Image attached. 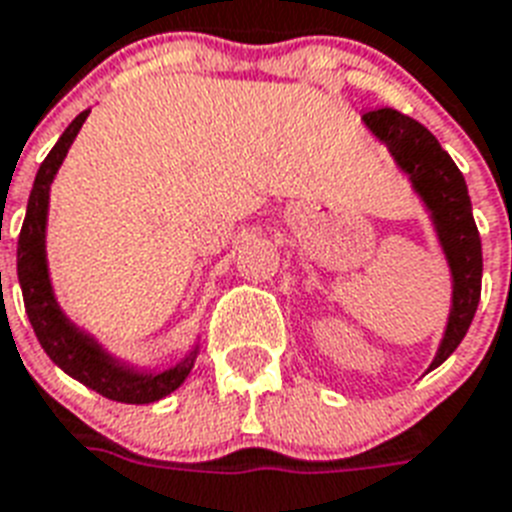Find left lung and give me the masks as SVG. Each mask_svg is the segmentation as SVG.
I'll list each match as a JSON object with an SVG mask.
<instances>
[{"label": "left lung", "instance_id": "left-lung-1", "mask_svg": "<svg viewBox=\"0 0 512 512\" xmlns=\"http://www.w3.org/2000/svg\"><path fill=\"white\" fill-rule=\"evenodd\" d=\"M362 121L375 134V140L388 147L394 163L428 211L452 277L447 325L436 357L425 370L431 372L441 362H447L449 354L460 346L481 298L484 259H481V237L473 222L468 185L447 150L415 118L402 116L399 110L380 108L365 113Z\"/></svg>", "mask_w": 512, "mask_h": 512}]
</instances>
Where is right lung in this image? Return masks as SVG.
I'll list each match as a JSON object with an SVG mask.
<instances>
[{
	"label": "right lung",
	"instance_id": "add662e5",
	"mask_svg": "<svg viewBox=\"0 0 512 512\" xmlns=\"http://www.w3.org/2000/svg\"><path fill=\"white\" fill-rule=\"evenodd\" d=\"M87 116L89 110H84L73 118L63 137L55 142V147L49 150V155L36 171L34 190L28 195L26 222H23L18 237V282L36 338L60 370L68 372L73 380H79L105 399L124 404H150L169 396L185 383L195 359H198L200 338L177 365L166 367V370H142L137 365H129L124 359L113 357L89 330L76 325L63 312V306L57 304L52 277H49V190H52L57 171L63 166L65 155L71 150Z\"/></svg>",
	"mask_w": 512,
	"mask_h": 512
}]
</instances>
